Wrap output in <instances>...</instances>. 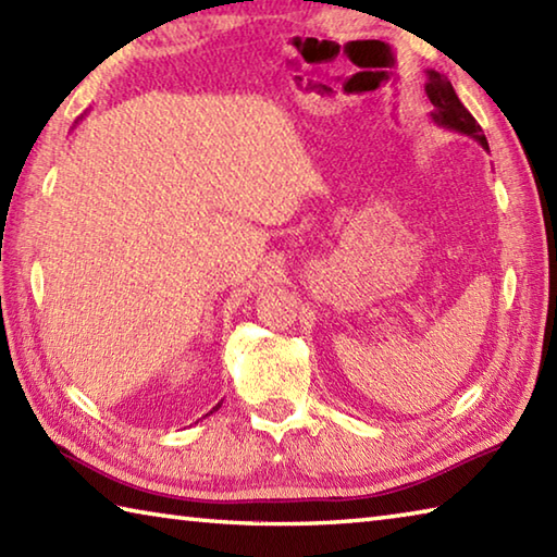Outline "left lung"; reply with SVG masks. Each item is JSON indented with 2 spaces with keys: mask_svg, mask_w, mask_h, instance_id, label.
Returning a JSON list of instances; mask_svg holds the SVG:
<instances>
[{
  "mask_svg": "<svg viewBox=\"0 0 557 557\" xmlns=\"http://www.w3.org/2000/svg\"><path fill=\"white\" fill-rule=\"evenodd\" d=\"M426 95L433 104V111H431L433 124L455 131V134L470 136L478 140L484 150H490L487 138H484L480 124L474 121L470 111L462 107V102L458 99V95H455V89L448 83L446 75L436 73V70H426Z\"/></svg>",
  "mask_w": 557,
  "mask_h": 557,
  "instance_id": "1",
  "label": "left lung"
}]
</instances>
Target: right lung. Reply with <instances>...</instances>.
<instances>
[{
	"mask_svg": "<svg viewBox=\"0 0 557 557\" xmlns=\"http://www.w3.org/2000/svg\"><path fill=\"white\" fill-rule=\"evenodd\" d=\"M219 407H221V404H216V407H214V409H211V411H209V413H214V411H216V409H219ZM209 413H207V417H209Z\"/></svg>",
	"mask_w": 557,
	"mask_h": 557,
	"instance_id": "1",
	"label": "right lung"
}]
</instances>
